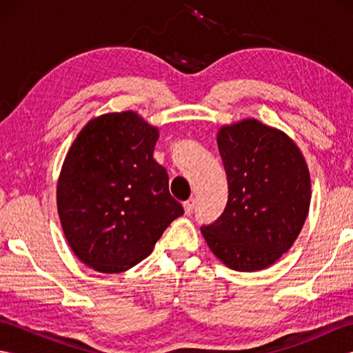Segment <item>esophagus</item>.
<instances>
[{"label":"esophagus","instance_id":"obj_1","mask_svg":"<svg viewBox=\"0 0 353 353\" xmlns=\"http://www.w3.org/2000/svg\"><path fill=\"white\" fill-rule=\"evenodd\" d=\"M183 208H185V214L191 215L194 212V208H196V200H194V199L186 200L183 203Z\"/></svg>","mask_w":353,"mask_h":353}]
</instances>
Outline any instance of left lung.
<instances>
[{"mask_svg": "<svg viewBox=\"0 0 353 353\" xmlns=\"http://www.w3.org/2000/svg\"><path fill=\"white\" fill-rule=\"evenodd\" d=\"M216 142L229 197L223 214L203 224L201 234L232 270H262L301 234L311 201L308 167L287 134L258 119L223 127Z\"/></svg>", "mask_w": 353, "mask_h": 353, "instance_id": "obj_1", "label": "left lung"}]
</instances>
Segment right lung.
I'll use <instances>...</instances> for the list:
<instances>
[{
    "instance_id": "add662e5",
    "label": "right lung",
    "mask_w": 353,
    "mask_h": 353,
    "mask_svg": "<svg viewBox=\"0 0 353 353\" xmlns=\"http://www.w3.org/2000/svg\"><path fill=\"white\" fill-rule=\"evenodd\" d=\"M159 133L134 112L89 121L71 145L57 183V211L72 252L101 273L145 259L183 214L168 174L153 159Z\"/></svg>"
}]
</instances>
